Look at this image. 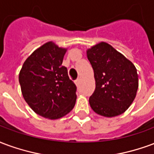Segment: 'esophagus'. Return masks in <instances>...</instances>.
Instances as JSON below:
<instances>
[{
  "label": "esophagus",
  "instance_id": "34e87169",
  "mask_svg": "<svg viewBox=\"0 0 154 154\" xmlns=\"http://www.w3.org/2000/svg\"><path fill=\"white\" fill-rule=\"evenodd\" d=\"M75 85H77V86H79V84H80V79H77L75 81Z\"/></svg>",
  "mask_w": 154,
  "mask_h": 154
}]
</instances>
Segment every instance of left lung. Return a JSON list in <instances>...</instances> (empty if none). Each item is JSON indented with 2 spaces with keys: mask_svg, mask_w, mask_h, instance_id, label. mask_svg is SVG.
I'll return each mask as SVG.
<instances>
[{
  "mask_svg": "<svg viewBox=\"0 0 154 154\" xmlns=\"http://www.w3.org/2000/svg\"><path fill=\"white\" fill-rule=\"evenodd\" d=\"M87 57L94 69L96 85L89 97L91 108L106 117L125 112L133 103L139 87L134 64L104 42L88 49Z\"/></svg>",
  "mask_w": 154,
  "mask_h": 154,
  "instance_id": "obj_1",
  "label": "left lung"
}]
</instances>
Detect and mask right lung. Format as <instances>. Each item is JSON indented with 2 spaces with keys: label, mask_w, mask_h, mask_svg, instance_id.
Listing matches in <instances>:
<instances>
[{
  "label": "right lung",
  "mask_w": 154,
  "mask_h": 154,
  "mask_svg": "<svg viewBox=\"0 0 154 154\" xmlns=\"http://www.w3.org/2000/svg\"><path fill=\"white\" fill-rule=\"evenodd\" d=\"M66 52V48L48 42L27 58L19 75L24 100L45 118H60L75 104L76 86L61 65Z\"/></svg>",
  "instance_id": "1"
}]
</instances>
